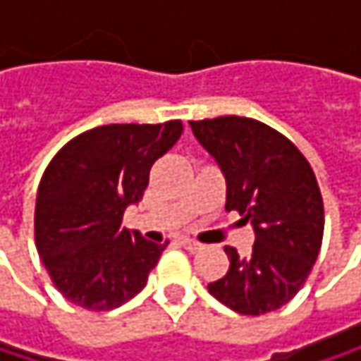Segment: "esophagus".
<instances>
[{
	"label": "esophagus",
	"instance_id": "1",
	"mask_svg": "<svg viewBox=\"0 0 361 361\" xmlns=\"http://www.w3.org/2000/svg\"><path fill=\"white\" fill-rule=\"evenodd\" d=\"M180 245L185 249V251H190V252H196L202 249V245H200L198 240H192V238H181Z\"/></svg>",
	"mask_w": 361,
	"mask_h": 361
}]
</instances>
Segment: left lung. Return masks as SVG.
<instances>
[{
	"instance_id": "obj_1",
	"label": "left lung",
	"mask_w": 361,
	"mask_h": 361,
	"mask_svg": "<svg viewBox=\"0 0 361 361\" xmlns=\"http://www.w3.org/2000/svg\"><path fill=\"white\" fill-rule=\"evenodd\" d=\"M194 137L226 178V209L251 221L249 257L226 247L230 269L209 293L243 316L286 305L305 284L324 234V204L316 176L297 146L247 116L190 121Z\"/></svg>"
}]
</instances>
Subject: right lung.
Wrapping results in <instances>:
<instances>
[{
    "instance_id": "add662e5",
    "label": "right lung",
    "mask_w": 361,
    "mask_h": 361,
    "mask_svg": "<svg viewBox=\"0 0 361 361\" xmlns=\"http://www.w3.org/2000/svg\"><path fill=\"white\" fill-rule=\"evenodd\" d=\"M181 131V121L102 125L51 159L37 190L35 245L66 301L109 312L146 286L167 245L123 228V213L142 200L154 161Z\"/></svg>"
}]
</instances>
